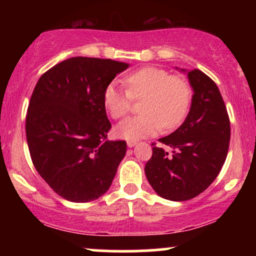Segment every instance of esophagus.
Returning a JSON list of instances; mask_svg holds the SVG:
<instances>
[{
	"label": "esophagus",
	"instance_id": "1",
	"mask_svg": "<svg viewBox=\"0 0 256 256\" xmlns=\"http://www.w3.org/2000/svg\"><path fill=\"white\" fill-rule=\"evenodd\" d=\"M137 144L136 140H128V146H130V148H132V146H134Z\"/></svg>",
	"mask_w": 256,
	"mask_h": 256
}]
</instances>
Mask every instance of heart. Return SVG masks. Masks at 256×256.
Returning <instances> with one entry per match:
<instances>
[{"instance_id":"b5f03b06","label":"heart","mask_w":256,"mask_h":256,"mask_svg":"<svg viewBox=\"0 0 256 256\" xmlns=\"http://www.w3.org/2000/svg\"><path fill=\"white\" fill-rule=\"evenodd\" d=\"M126 90L110 83L104 91V106L113 119H122L130 113L134 100H142L143 114L126 119L116 126V134L128 140L158 134L161 128L173 130L186 118L192 91L189 82L179 76H170L166 70L146 66L125 76Z\"/></svg>"}]
</instances>
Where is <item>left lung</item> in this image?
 <instances>
[{
	"instance_id": "1",
	"label": "left lung",
	"mask_w": 256,
	"mask_h": 256,
	"mask_svg": "<svg viewBox=\"0 0 256 256\" xmlns=\"http://www.w3.org/2000/svg\"><path fill=\"white\" fill-rule=\"evenodd\" d=\"M194 89L192 108L185 122L160 143H152L146 176L158 195L186 201L204 192L218 177L230 144V119L216 84L200 70L188 73Z\"/></svg>"
}]
</instances>
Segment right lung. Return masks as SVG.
<instances>
[{"instance_id":"add662e5","label":"right lung","mask_w":256,"mask_h":256,"mask_svg":"<svg viewBox=\"0 0 256 256\" xmlns=\"http://www.w3.org/2000/svg\"><path fill=\"white\" fill-rule=\"evenodd\" d=\"M128 64L77 56L38 79L26 114L31 160L46 184L71 202L98 200L110 189L125 140H107L112 125L104 91Z\"/></svg>"}]
</instances>
